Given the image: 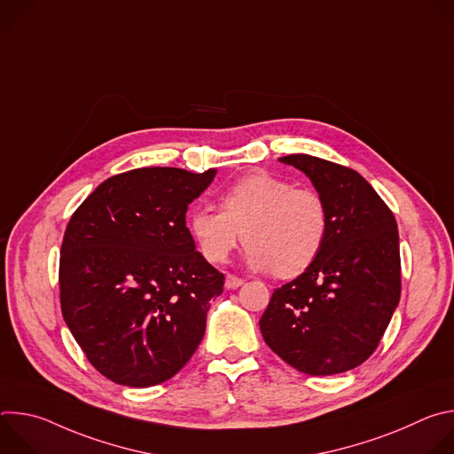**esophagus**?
<instances>
[{"label":"esophagus","mask_w":454,"mask_h":454,"mask_svg":"<svg viewBox=\"0 0 454 454\" xmlns=\"http://www.w3.org/2000/svg\"><path fill=\"white\" fill-rule=\"evenodd\" d=\"M242 284H244L242 278H239V277H235V275H226V282H224L226 289H237V287H240Z\"/></svg>","instance_id":"1"}]
</instances>
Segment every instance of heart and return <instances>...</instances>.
Here are the masks:
<instances>
[{"mask_svg": "<svg viewBox=\"0 0 454 454\" xmlns=\"http://www.w3.org/2000/svg\"><path fill=\"white\" fill-rule=\"evenodd\" d=\"M219 201L221 210L198 207L188 215L190 235L212 264L226 262L244 239L251 268L291 278L314 262L327 239V207L319 193L270 172L237 179Z\"/></svg>", "mask_w": 454, "mask_h": 454, "instance_id": "b5f03b06", "label": "heart"}]
</instances>
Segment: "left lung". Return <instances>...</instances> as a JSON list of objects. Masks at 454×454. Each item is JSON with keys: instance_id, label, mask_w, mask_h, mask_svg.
Here are the masks:
<instances>
[{"instance_id": "8db88e82", "label": "left lung", "mask_w": 454, "mask_h": 454, "mask_svg": "<svg viewBox=\"0 0 454 454\" xmlns=\"http://www.w3.org/2000/svg\"><path fill=\"white\" fill-rule=\"evenodd\" d=\"M280 161L312 181L329 230L314 262L275 289L261 331L270 348L303 373L348 372L375 352L399 305L397 221L359 172L309 154Z\"/></svg>"}]
</instances>
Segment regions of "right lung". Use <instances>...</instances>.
Segmentation results:
<instances>
[{
	"label": "right lung",
	"instance_id": "1",
	"mask_svg": "<svg viewBox=\"0 0 454 454\" xmlns=\"http://www.w3.org/2000/svg\"><path fill=\"white\" fill-rule=\"evenodd\" d=\"M214 176L174 167L116 174L64 231L62 317L93 368L116 384L170 379L205 336L224 275L196 251L184 214Z\"/></svg>",
	"mask_w": 454,
	"mask_h": 454
}]
</instances>
